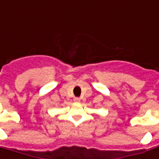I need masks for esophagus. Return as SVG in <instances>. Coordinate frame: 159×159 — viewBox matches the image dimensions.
<instances>
[{
	"label": "esophagus",
	"instance_id": "esophagus-1",
	"mask_svg": "<svg viewBox=\"0 0 159 159\" xmlns=\"http://www.w3.org/2000/svg\"><path fill=\"white\" fill-rule=\"evenodd\" d=\"M80 101H81V99H80L79 98H74V102H80Z\"/></svg>",
	"mask_w": 159,
	"mask_h": 159
}]
</instances>
